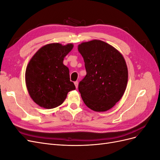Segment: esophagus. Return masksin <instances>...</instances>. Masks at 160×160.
<instances>
[{
  "label": "esophagus",
  "instance_id": "obj_1",
  "mask_svg": "<svg viewBox=\"0 0 160 160\" xmlns=\"http://www.w3.org/2000/svg\"><path fill=\"white\" fill-rule=\"evenodd\" d=\"M74 84H75V88H78V85H79L78 81H75V82H74Z\"/></svg>",
  "mask_w": 160,
  "mask_h": 160
}]
</instances>
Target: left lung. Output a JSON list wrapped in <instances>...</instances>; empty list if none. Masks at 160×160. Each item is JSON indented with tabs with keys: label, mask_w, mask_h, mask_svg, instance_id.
Returning a JSON list of instances; mask_svg holds the SVG:
<instances>
[{
	"label": "left lung",
	"mask_w": 160,
	"mask_h": 160,
	"mask_svg": "<svg viewBox=\"0 0 160 160\" xmlns=\"http://www.w3.org/2000/svg\"><path fill=\"white\" fill-rule=\"evenodd\" d=\"M78 51L87 72L79 83L82 99L93 111L110 109L126 89L128 71L124 57L113 46L97 39L81 43Z\"/></svg>",
	"instance_id": "obj_1"
}]
</instances>
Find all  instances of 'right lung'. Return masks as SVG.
<instances>
[{
	"mask_svg": "<svg viewBox=\"0 0 160 160\" xmlns=\"http://www.w3.org/2000/svg\"><path fill=\"white\" fill-rule=\"evenodd\" d=\"M73 45L50 43L42 47L27 65L25 82L28 93L40 107L52 109L61 105L67 93L75 89L70 81L69 70L63 64L65 57Z\"/></svg>",
	"mask_w": 160,
	"mask_h": 160,
	"instance_id": "add662e5",
	"label": "right lung"
}]
</instances>
